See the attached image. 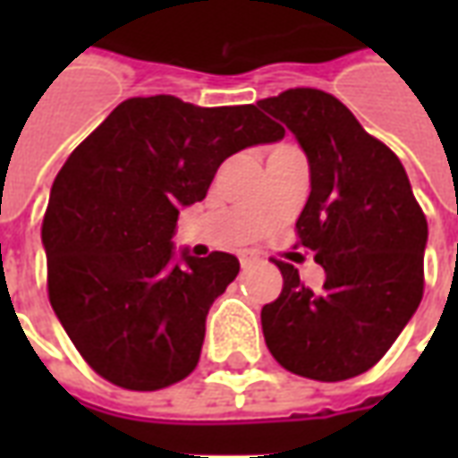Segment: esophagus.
Instances as JSON below:
<instances>
[{"label": "esophagus", "mask_w": 458, "mask_h": 458, "mask_svg": "<svg viewBox=\"0 0 458 458\" xmlns=\"http://www.w3.org/2000/svg\"><path fill=\"white\" fill-rule=\"evenodd\" d=\"M255 262H259V258L255 255V252H248V250H245V252H240V265H242V267H252Z\"/></svg>", "instance_id": "obj_1"}]
</instances>
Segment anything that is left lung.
I'll use <instances>...</instances> for the list:
<instances>
[{"label": "left lung", "instance_id": "1", "mask_svg": "<svg viewBox=\"0 0 458 458\" xmlns=\"http://www.w3.org/2000/svg\"><path fill=\"white\" fill-rule=\"evenodd\" d=\"M258 107L307 154L311 191L297 233L327 272L311 292L277 262L284 287L262 307L265 344L289 373L348 380L387 353L422 301L427 218L400 159L334 95L294 88Z\"/></svg>", "mask_w": 458, "mask_h": 458}]
</instances>
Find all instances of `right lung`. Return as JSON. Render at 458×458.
<instances>
[{"label": "right lung", "mask_w": 458, "mask_h": 458, "mask_svg": "<svg viewBox=\"0 0 458 458\" xmlns=\"http://www.w3.org/2000/svg\"><path fill=\"white\" fill-rule=\"evenodd\" d=\"M284 137L258 105L130 98L58 171L44 216L48 299L88 365L127 390L196 368L210 304L238 277L228 252L176 255L179 210L206 199L223 161Z\"/></svg>", "instance_id": "1"}]
</instances>
